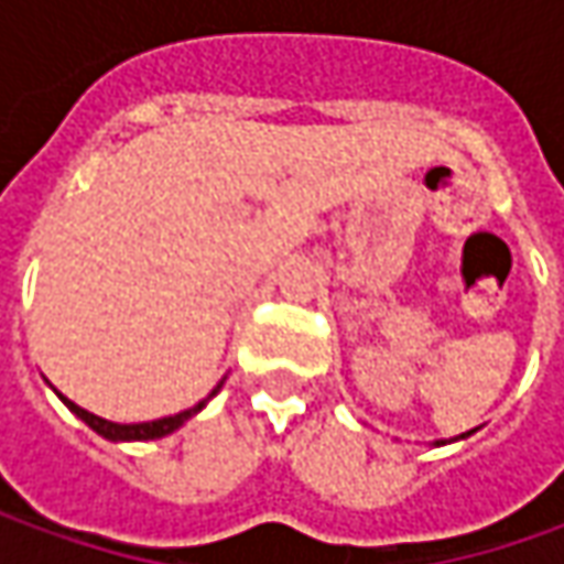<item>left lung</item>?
Instances as JSON below:
<instances>
[{
    "mask_svg": "<svg viewBox=\"0 0 564 564\" xmlns=\"http://www.w3.org/2000/svg\"><path fill=\"white\" fill-rule=\"evenodd\" d=\"M470 433H474V430H467V433H462V436H455V440H467ZM455 440H448V443H455ZM433 445H445V440H436V443H433Z\"/></svg>",
    "mask_w": 564,
    "mask_h": 564,
    "instance_id": "left-lung-1",
    "label": "left lung"
}]
</instances>
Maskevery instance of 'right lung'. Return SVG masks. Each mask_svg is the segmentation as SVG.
I'll return each mask as SVG.
<instances>
[{"label": "right lung", "mask_w": 564, "mask_h": 564, "mask_svg": "<svg viewBox=\"0 0 564 564\" xmlns=\"http://www.w3.org/2000/svg\"><path fill=\"white\" fill-rule=\"evenodd\" d=\"M223 382H226V379H219V386H216L204 401H197L194 408L178 411V414H169V417H160V421H143V423H112V421H106V417L90 414V411H84L80 404H75L72 399H65L62 392H58V399L65 401V408H68L75 417H80V421L87 423L94 433H99V436H102V440H109V443H147V440H163V436H169V433H175L178 426H185L194 414H200V411L206 408V401L213 399V395L223 389Z\"/></svg>", "instance_id": "obj_1"}]
</instances>
